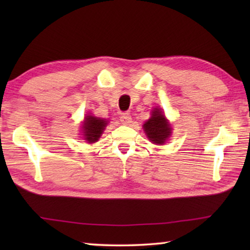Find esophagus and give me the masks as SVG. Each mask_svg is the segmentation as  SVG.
Returning a JSON list of instances; mask_svg holds the SVG:
<instances>
[{
	"instance_id": "34e87169",
	"label": "esophagus",
	"mask_w": 250,
	"mask_h": 250,
	"mask_svg": "<svg viewBox=\"0 0 250 250\" xmlns=\"http://www.w3.org/2000/svg\"><path fill=\"white\" fill-rule=\"evenodd\" d=\"M120 121L122 125H128L131 124V121H132V118L129 115V113H122L121 117H120Z\"/></svg>"
}]
</instances>
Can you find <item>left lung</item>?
<instances>
[{
  "label": "left lung",
  "instance_id": "1",
  "mask_svg": "<svg viewBox=\"0 0 250 250\" xmlns=\"http://www.w3.org/2000/svg\"><path fill=\"white\" fill-rule=\"evenodd\" d=\"M143 130L147 139L154 145H164L172 134L171 125L160 108L152 110L151 118L143 125Z\"/></svg>",
  "mask_w": 250,
  "mask_h": 250
}]
</instances>
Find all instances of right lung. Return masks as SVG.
Wrapping results in <instances>:
<instances>
[{"mask_svg": "<svg viewBox=\"0 0 250 250\" xmlns=\"http://www.w3.org/2000/svg\"><path fill=\"white\" fill-rule=\"evenodd\" d=\"M108 122L109 121L105 119H101V118L87 115L84 117V120L82 125V133L84 140L89 143H95L98 141L101 134L104 132V128L107 126Z\"/></svg>", "mask_w": 250, "mask_h": 250, "instance_id": "obj_1", "label": "right lung"}]
</instances>
